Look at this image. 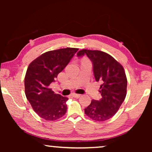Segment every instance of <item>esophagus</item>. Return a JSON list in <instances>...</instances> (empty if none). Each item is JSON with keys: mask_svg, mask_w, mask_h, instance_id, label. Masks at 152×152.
Masks as SVG:
<instances>
[{"mask_svg": "<svg viewBox=\"0 0 152 152\" xmlns=\"http://www.w3.org/2000/svg\"><path fill=\"white\" fill-rule=\"evenodd\" d=\"M72 96L74 98H77V99H78V98L80 97L81 94H75V93H73L72 94Z\"/></svg>", "mask_w": 152, "mask_h": 152, "instance_id": "1", "label": "esophagus"}]
</instances>
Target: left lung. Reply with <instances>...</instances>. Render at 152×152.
<instances>
[{"label":"left lung","instance_id":"8db88e82","mask_svg":"<svg viewBox=\"0 0 152 152\" xmlns=\"http://www.w3.org/2000/svg\"><path fill=\"white\" fill-rule=\"evenodd\" d=\"M86 55L92 63L96 82H100L102 99L92 100L84 109L87 116L96 121H104L114 116L127 94V80L123 67L111 56L99 50H82L78 58Z\"/></svg>","mask_w":152,"mask_h":152}]
</instances>
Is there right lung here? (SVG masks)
I'll return each mask as SVG.
<instances>
[{
	"mask_svg": "<svg viewBox=\"0 0 152 152\" xmlns=\"http://www.w3.org/2000/svg\"><path fill=\"white\" fill-rule=\"evenodd\" d=\"M78 50L67 48L49 51L29 65L25 78V95L34 111L43 119L54 121L66 114L68 98L55 94L49 86Z\"/></svg>",
	"mask_w": 152,
	"mask_h": 152,
	"instance_id": "add662e5",
	"label": "right lung"
}]
</instances>
